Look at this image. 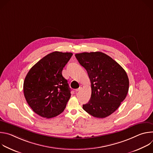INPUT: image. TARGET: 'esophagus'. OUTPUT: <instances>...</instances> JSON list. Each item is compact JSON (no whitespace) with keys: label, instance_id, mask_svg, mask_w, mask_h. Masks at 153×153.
Listing matches in <instances>:
<instances>
[{"label":"esophagus","instance_id":"1","mask_svg":"<svg viewBox=\"0 0 153 153\" xmlns=\"http://www.w3.org/2000/svg\"><path fill=\"white\" fill-rule=\"evenodd\" d=\"M82 88V85H80V86H79V88H77V89H76V91H80Z\"/></svg>","mask_w":153,"mask_h":153}]
</instances>
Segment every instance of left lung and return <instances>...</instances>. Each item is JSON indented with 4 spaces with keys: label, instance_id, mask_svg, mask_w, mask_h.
<instances>
[{
    "label": "left lung",
    "instance_id": "1",
    "mask_svg": "<svg viewBox=\"0 0 153 153\" xmlns=\"http://www.w3.org/2000/svg\"><path fill=\"white\" fill-rule=\"evenodd\" d=\"M75 56L88 73L91 96L83 110L97 118L113 113L127 95L129 79L126 71L111 57L102 52L82 53Z\"/></svg>",
    "mask_w": 153,
    "mask_h": 153
}]
</instances>
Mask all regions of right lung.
<instances>
[{
    "label": "right lung",
    "mask_w": 153,
    "mask_h": 153,
    "mask_svg": "<svg viewBox=\"0 0 153 153\" xmlns=\"http://www.w3.org/2000/svg\"><path fill=\"white\" fill-rule=\"evenodd\" d=\"M73 56L54 51L43 57L30 70L24 82L25 99L34 113L47 119L61 114L71 97L68 81L62 74Z\"/></svg>",
    "instance_id": "1"
}]
</instances>
